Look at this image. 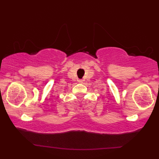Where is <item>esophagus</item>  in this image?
I'll return each instance as SVG.
<instances>
[{
  "instance_id": "esophagus-1",
  "label": "esophagus",
  "mask_w": 159,
  "mask_h": 159,
  "mask_svg": "<svg viewBox=\"0 0 159 159\" xmlns=\"http://www.w3.org/2000/svg\"><path fill=\"white\" fill-rule=\"evenodd\" d=\"M79 82H82V80H79Z\"/></svg>"
}]
</instances>
